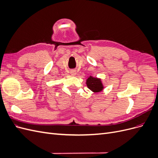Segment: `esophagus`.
Instances as JSON below:
<instances>
[{"instance_id": "34e87169", "label": "esophagus", "mask_w": 158, "mask_h": 158, "mask_svg": "<svg viewBox=\"0 0 158 158\" xmlns=\"http://www.w3.org/2000/svg\"><path fill=\"white\" fill-rule=\"evenodd\" d=\"M70 74L72 76H75L76 74V70H70Z\"/></svg>"}]
</instances>
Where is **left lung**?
<instances>
[{"mask_svg":"<svg viewBox=\"0 0 158 158\" xmlns=\"http://www.w3.org/2000/svg\"><path fill=\"white\" fill-rule=\"evenodd\" d=\"M86 84L88 88L95 93L102 92L104 88L101 79L92 77V76H89L86 80Z\"/></svg>","mask_w":158,"mask_h":158,"instance_id":"obj_1","label":"left lung"}]
</instances>
